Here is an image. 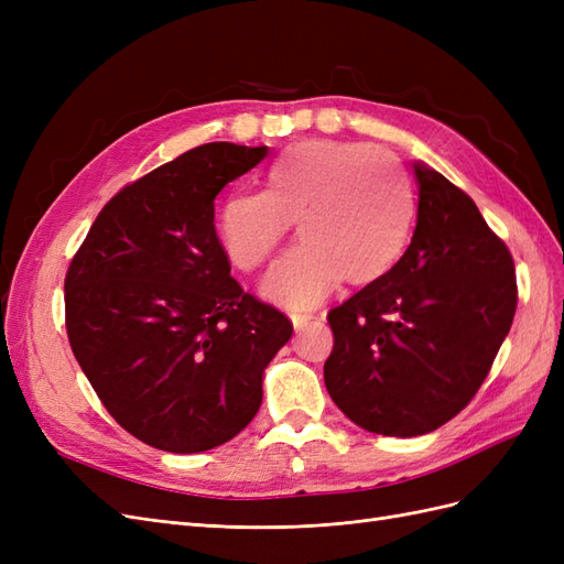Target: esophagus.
<instances>
[{
  "label": "esophagus",
  "mask_w": 564,
  "mask_h": 564,
  "mask_svg": "<svg viewBox=\"0 0 564 564\" xmlns=\"http://www.w3.org/2000/svg\"><path fill=\"white\" fill-rule=\"evenodd\" d=\"M313 319H317V317H313V315H292V322H294V329H296V334L305 332V327H308V324H311Z\"/></svg>",
  "instance_id": "obj_1"
}]
</instances>
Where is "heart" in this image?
Listing matches in <instances>:
<instances>
[{
  "label": "heart",
  "instance_id": "obj_1",
  "mask_svg": "<svg viewBox=\"0 0 564 564\" xmlns=\"http://www.w3.org/2000/svg\"><path fill=\"white\" fill-rule=\"evenodd\" d=\"M416 202L388 150L301 141L268 169L265 193H235L218 212V245L242 272L259 270L299 224L301 247L263 280L289 311H311L340 282L367 286L398 265L412 240Z\"/></svg>",
  "mask_w": 564,
  "mask_h": 564
}]
</instances>
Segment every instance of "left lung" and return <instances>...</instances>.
<instances>
[{"label":"left lung","mask_w":564,"mask_h":564,"mask_svg":"<svg viewBox=\"0 0 564 564\" xmlns=\"http://www.w3.org/2000/svg\"><path fill=\"white\" fill-rule=\"evenodd\" d=\"M412 245L329 311L332 400L360 429L416 437L454 419L491 369L518 305L516 263L475 202L423 162Z\"/></svg>","instance_id":"8db88e82"}]
</instances>
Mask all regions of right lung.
<instances>
[{
    "label": "right lung",
    "mask_w": 564,
    "mask_h": 564,
    "mask_svg": "<svg viewBox=\"0 0 564 564\" xmlns=\"http://www.w3.org/2000/svg\"><path fill=\"white\" fill-rule=\"evenodd\" d=\"M268 148L204 143L124 185L65 275V329L110 416L145 445L197 454L232 440L294 324L230 278L214 199Z\"/></svg>",
    "instance_id": "add662e5"
}]
</instances>
